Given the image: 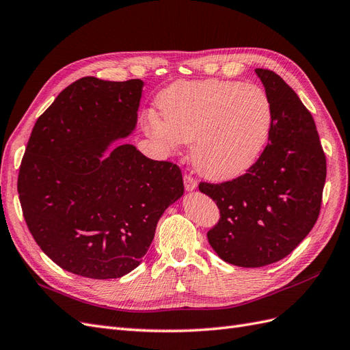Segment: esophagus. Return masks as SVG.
Returning <instances> with one entry per match:
<instances>
[{"mask_svg": "<svg viewBox=\"0 0 350 350\" xmlns=\"http://www.w3.org/2000/svg\"><path fill=\"white\" fill-rule=\"evenodd\" d=\"M184 185H185L187 191H194V189L197 188L196 179L191 178V176H184Z\"/></svg>", "mask_w": 350, "mask_h": 350, "instance_id": "34e87169", "label": "esophagus"}]
</instances>
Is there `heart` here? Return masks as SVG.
<instances>
[{
  "mask_svg": "<svg viewBox=\"0 0 350 350\" xmlns=\"http://www.w3.org/2000/svg\"><path fill=\"white\" fill-rule=\"evenodd\" d=\"M161 115L150 111L144 131L175 149L191 143L197 172L229 181L258 161L270 140L274 113L269 94L241 81H178L157 96Z\"/></svg>",
  "mask_w": 350,
  "mask_h": 350,
  "instance_id": "1",
  "label": "heart"
}]
</instances>
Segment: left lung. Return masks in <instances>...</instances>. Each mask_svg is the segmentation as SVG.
Instances as JSON below:
<instances>
[{"mask_svg": "<svg viewBox=\"0 0 350 350\" xmlns=\"http://www.w3.org/2000/svg\"><path fill=\"white\" fill-rule=\"evenodd\" d=\"M256 74L274 113L266 149L245 175L198 187L220 210L219 224L207 232L210 247L239 267L269 266L289 256L319 219L325 184L312 115L276 72L257 68Z\"/></svg>", "mask_w": 350, "mask_h": 350, "instance_id": "1", "label": "left lung"}]
</instances>
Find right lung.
I'll return each instance as SVG.
<instances>
[{
  "mask_svg": "<svg viewBox=\"0 0 350 350\" xmlns=\"http://www.w3.org/2000/svg\"><path fill=\"white\" fill-rule=\"evenodd\" d=\"M144 83L83 77L42 113L17 191L31 237L61 269L116 279L140 266L165 210L184 196L171 162L120 140L137 126Z\"/></svg>",
  "mask_w": 350,
  "mask_h": 350,
  "instance_id": "obj_1",
  "label": "right lung"
}]
</instances>
